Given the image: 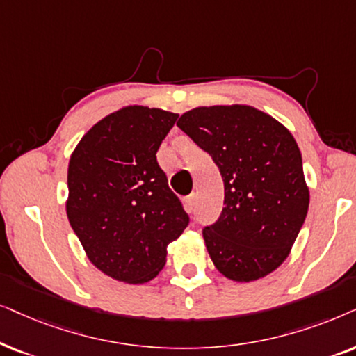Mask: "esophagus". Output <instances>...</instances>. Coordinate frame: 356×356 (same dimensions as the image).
I'll list each match as a JSON object with an SVG mask.
<instances>
[{
  "label": "esophagus",
  "mask_w": 356,
  "mask_h": 356,
  "mask_svg": "<svg viewBox=\"0 0 356 356\" xmlns=\"http://www.w3.org/2000/svg\"><path fill=\"white\" fill-rule=\"evenodd\" d=\"M186 205H187L188 211L195 210V205H197V195H195V193H191V195L186 198Z\"/></svg>",
  "instance_id": "esophagus-1"
}]
</instances>
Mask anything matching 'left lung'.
<instances>
[{
	"label": "left lung",
	"instance_id": "1",
	"mask_svg": "<svg viewBox=\"0 0 356 356\" xmlns=\"http://www.w3.org/2000/svg\"><path fill=\"white\" fill-rule=\"evenodd\" d=\"M177 127L207 151L225 184V207L203 227L215 267L252 282L285 262L309 207L302 159L280 122L249 106L197 107Z\"/></svg>",
	"mask_w": 356,
	"mask_h": 356
}]
</instances>
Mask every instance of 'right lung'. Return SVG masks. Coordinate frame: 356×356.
<instances>
[{
    "label": "right lung",
    "mask_w": 356,
    "mask_h": 356,
    "mask_svg": "<svg viewBox=\"0 0 356 356\" xmlns=\"http://www.w3.org/2000/svg\"><path fill=\"white\" fill-rule=\"evenodd\" d=\"M177 113L123 107L97 122L68 165L66 215L88 257L125 283L153 280L188 225L156 153Z\"/></svg>",
    "instance_id": "add662e5"
}]
</instances>
